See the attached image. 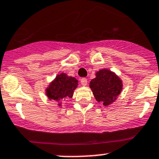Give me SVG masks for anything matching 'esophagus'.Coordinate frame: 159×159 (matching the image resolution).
<instances>
[{"label": "esophagus", "instance_id": "esophagus-1", "mask_svg": "<svg viewBox=\"0 0 159 159\" xmlns=\"http://www.w3.org/2000/svg\"><path fill=\"white\" fill-rule=\"evenodd\" d=\"M80 83L83 86L87 85V80L86 78H81Z\"/></svg>", "mask_w": 159, "mask_h": 159}]
</instances>
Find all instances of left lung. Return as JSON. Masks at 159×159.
Instances as JSON below:
<instances>
[{
	"label": "left lung",
	"mask_w": 159,
	"mask_h": 159,
	"mask_svg": "<svg viewBox=\"0 0 159 159\" xmlns=\"http://www.w3.org/2000/svg\"><path fill=\"white\" fill-rule=\"evenodd\" d=\"M94 98L107 106L113 102L122 90V82L118 76L108 69H102L90 82Z\"/></svg>",
	"instance_id": "1"
}]
</instances>
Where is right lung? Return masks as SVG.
Masks as SVG:
<instances>
[{
  "label": "right lung",
  "instance_id": "obj_1",
  "mask_svg": "<svg viewBox=\"0 0 159 159\" xmlns=\"http://www.w3.org/2000/svg\"><path fill=\"white\" fill-rule=\"evenodd\" d=\"M78 86L76 79L67 76L62 73L56 77L55 80L46 90V94L50 100L61 101L68 98H72L74 90Z\"/></svg>",
  "mask_w": 159,
  "mask_h": 159
}]
</instances>
